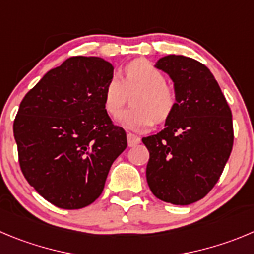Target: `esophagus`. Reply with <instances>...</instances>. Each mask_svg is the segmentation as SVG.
Wrapping results in <instances>:
<instances>
[{
  "mask_svg": "<svg viewBox=\"0 0 254 254\" xmlns=\"http://www.w3.org/2000/svg\"><path fill=\"white\" fill-rule=\"evenodd\" d=\"M127 145L129 146H135L140 143V136L132 134V132H127Z\"/></svg>",
  "mask_w": 254,
  "mask_h": 254,
  "instance_id": "1",
  "label": "esophagus"
}]
</instances>
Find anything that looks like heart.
Instances as JSON below:
<instances>
[{
	"label": "heart",
	"mask_w": 254,
	"mask_h": 254,
	"mask_svg": "<svg viewBox=\"0 0 254 254\" xmlns=\"http://www.w3.org/2000/svg\"><path fill=\"white\" fill-rule=\"evenodd\" d=\"M134 91L132 106L119 118L130 129H148L154 122H165L178 105L177 91L165 82L162 71L146 60H134L125 66L122 79L113 77L106 85L104 104L109 115H118L127 104V94Z\"/></svg>",
	"instance_id": "heart-1"
}]
</instances>
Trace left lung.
I'll use <instances>...</instances> for the list:
<instances>
[{
  "instance_id": "8db88e82",
  "label": "left lung",
  "mask_w": 254,
  "mask_h": 254,
  "mask_svg": "<svg viewBox=\"0 0 254 254\" xmlns=\"http://www.w3.org/2000/svg\"><path fill=\"white\" fill-rule=\"evenodd\" d=\"M155 66L174 81L178 105L162 131L143 138L146 181L163 202L188 205L204 198L223 173L233 148L232 111L202 63L169 55Z\"/></svg>"
}]
</instances>
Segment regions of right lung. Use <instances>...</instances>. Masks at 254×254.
<instances>
[{
	"label": "right lung",
	"mask_w": 254,
	"mask_h": 254,
	"mask_svg": "<svg viewBox=\"0 0 254 254\" xmlns=\"http://www.w3.org/2000/svg\"><path fill=\"white\" fill-rule=\"evenodd\" d=\"M113 72L103 59L73 56L21 101L13 122L21 172L56 207L80 209L95 202L127 148V132L113 124L104 104Z\"/></svg>",
	"instance_id": "right-lung-1"
}]
</instances>
